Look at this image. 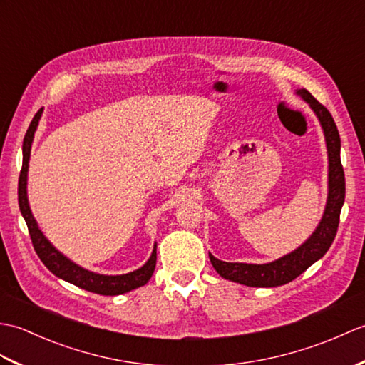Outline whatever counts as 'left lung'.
<instances>
[{"instance_id":"8db88e82","label":"left lung","mask_w":365,"mask_h":365,"mask_svg":"<svg viewBox=\"0 0 365 365\" xmlns=\"http://www.w3.org/2000/svg\"><path fill=\"white\" fill-rule=\"evenodd\" d=\"M298 94L311 105L319 118L324 138H327L328 158H329V195L327 208L319 227L298 250H294L289 255H284L279 260L265 265H247V263H230L222 262L210 255V262L213 268L218 271L220 276L229 281L243 284L247 287H277L297 279L301 273L322 259L329 246L332 245L337 234L340 210H342L345 200V174L344 166L340 161V136L332 119L331 113L324 108L319 100L314 98L312 94L306 89H299Z\"/></svg>"}]
</instances>
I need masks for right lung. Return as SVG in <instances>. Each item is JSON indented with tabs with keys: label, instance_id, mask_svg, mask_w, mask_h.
Here are the masks:
<instances>
[{
	"label": "right lung",
	"instance_id": "obj_1",
	"mask_svg": "<svg viewBox=\"0 0 365 365\" xmlns=\"http://www.w3.org/2000/svg\"><path fill=\"white\" fill-rule=\"evenodd\" d=\"M42 115V108L36 113L29 123V128L25 135V139H23V165L20 170V177H19V205H20V212L23 215V218L26 221V226L29 230V237L31 242H33L34 251L37 252L38 259L43 262V265L48 268L53 274H56L58 277L64 279V281L71 282L80 289H84L92 293H98V294H110V297H114V294H122L127 293L133 289H138L152 277L153 269H155V263H157V246L153 247V252L150 255V259L147 260L144 267L139 269L133 271V273L128 274H122V276H105V274H97L92 273V271L84 269L78 265H75L73 262L64 257L56 247H53V245L43 237L41 229L37 227V222L34 220L33 213L29 210L28 205V197H26V175H28V161H29V153H31V144H33V138H34V131L37 128L38 119Z\"/></svg>",
	"mask_w": 365,
	"mask_h": 365
}]
</instances>
